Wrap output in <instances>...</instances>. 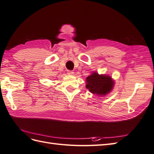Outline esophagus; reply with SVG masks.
<instances>
[{
	"instance_id": "1",
	"label": "esophagus",
	"mask_w": 154,
	"mask_h": 154,
	"mask_svg": "<svg viewBox=\"0 0 154 154\" xmlns=\"http://www.w3.org/2000/svg\"><path fill=\"white\" fill-rule=\"evenodd\" d=\"M67 73L68 74V75H73V73H74V72H73V71H71V70H68L67 71Z\"/></svg>"
}]
</instances>
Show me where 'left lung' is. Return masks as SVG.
I'll use <instances>...</instances> for the list:
<instances>
[{"mask_svg": "<svg viewBox=\"0 0 154 154\" xmlns=\"http://www.w3.org/2000/svg\"><path fill=\"white\" fill-rule=\"evenodd\" d=\"M86 87L91 93L105 95L112 91L114 82L110 76L94 72L86 78Z\"/></svg>", "mask_w": 154, "mask_h": 154, "instance_id": "1", "label": "left lung"}]
</instances>
